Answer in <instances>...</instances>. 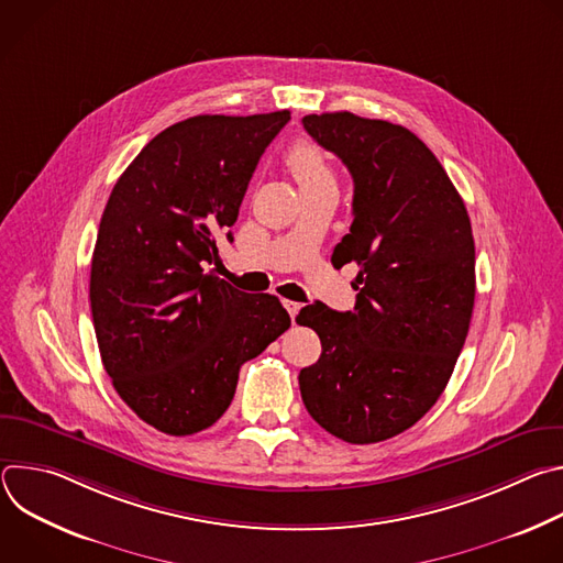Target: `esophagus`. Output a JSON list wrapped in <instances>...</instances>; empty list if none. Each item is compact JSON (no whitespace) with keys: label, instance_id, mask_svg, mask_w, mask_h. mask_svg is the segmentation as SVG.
<instances>
[{"label":"esophagus","instance_id":"1","mask_svg":"<svg viewBox=\"0 0 563 563\" xmlns=\"http://www.w3.org/2000/svg\"><path fill=\"white\" fill-rule=\"evenodd\" d=\"M283 305H285V309L289 311V316H291V318H296V313L300 311V302H294V300H283Z\"/></svg>","mask_w":563,"mask_h":563}]
</instances>
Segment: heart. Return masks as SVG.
Here are the masks:
<instances>
[{"mask_svg":"<svg viewBox=\"0 0 563 563\" xmlns=\"http://www.w3.org/2000/svg\"><path fill=\"white\" fill-rule=\"evenodd\" d=\"M287 167L294 174V178L298 180L300 189L309 187V185L334 180L325 155L320 153V148L311 142H298L289 148Z\"/></svg>","mask_w":563,"mask_h":563,"instance_id":"b5f03b06","label":"heart"}]
</instances>
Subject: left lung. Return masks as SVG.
<instances>
[{
	"mask_svg": "<svg viewBox=\"0 0 563 563\" xmlns=\"http://www.w3.org/2000/svg\"><path fill=\"white\" fill-rule=\"evenodd\" d=\"M354 180L352 227L332 263H356L354 311L300 309L323 352L298 374L311 419L347 443H378L437 404L474 307V238L437 155L406 126L350 111L302 118Z\"/></svg>",
	"mask_w": 563,
	"mask_h": 563,
	"instance_id": "1",
	"label": "left lung"
}]
</instances>
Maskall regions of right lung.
<instances>
[{
    "label": "right lung",
    "mask_w": 563,
    "mask_h": 563,
    "mask_svg": "<svg viewBox=\"0 0 563 563\" xmlns=\"http://www.w3.org/2000/svg\"><path fill=\"white\" fill-rule=\"evenodd\" d=\"M289 111L196 115L157 133L115 183L91 261L100 356L124 404L187 437L229 408L240 365L291 320L272 294H243L207 265L231 238L256 165Z\"/></svg>",
    "instance_id": "add662e5"
}]
</instances>
